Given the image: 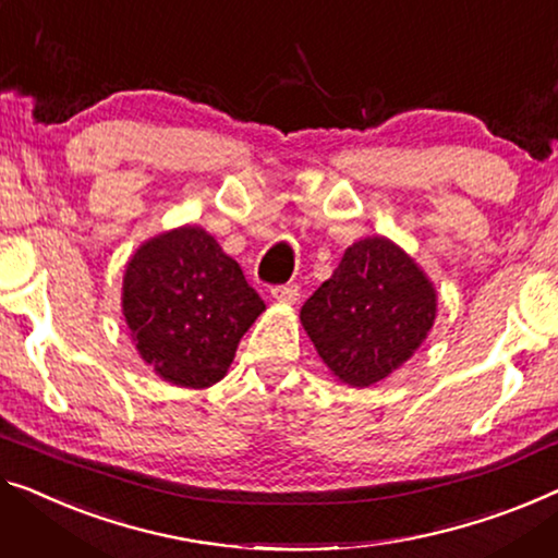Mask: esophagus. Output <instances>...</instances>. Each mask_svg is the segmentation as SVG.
I'll use <instances>...</instances> for the list:
<instances>
[{
    "label": "esophagus",
    "mask_w": 558,
    "mask_h": 558,
    "mask_svg": "<svg viewBox=\"0 0 558 558\" xmlns=\"http://www.w3.org/2000/svg\"><path fill=\"white\" fill-rule=\"evenodd\" d=\"M270 295L282 305H293V303H298V298H301V288H298L295 282H288V286L272 288Z\"/></svg>",
    "instance_id": "1"
}]
</instances>
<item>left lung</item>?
Wrapping results in <instances>:
<instances>
[{
    "instance_id": "obj_1",
    "label": "left lung",
    "mask_w": 558,
    "mask_h": 558,
    "mask_svg": "<svg viewBox=\"0 0 558 558\" xmlns=\"http://www.w3.org/2000/svg\"><path fill=\"white\" fill-rule=\"evenodd\" d=\"M434 320V282L411 255L380 235L348 247L301 311L323 363L353 388H368L401 368Z\"/></svg>"
}]
</instances>
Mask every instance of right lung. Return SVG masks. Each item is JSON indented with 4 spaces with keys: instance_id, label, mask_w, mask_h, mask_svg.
Instances as JSON below:
<instances>
[{
    "instance_id": "obj_1",
    "label": "right lung",
    "mask_w": 558,
    "mask_h": 558,
    "mask_svg": "<svg viewBox=\"0 0 558 558\" xmlns=\"http://www.w3.org/2000/svg\"><path fill=\"white\" fill-rule=\"evenodd\" d=\"M263 311L240 265L197 226L147 240L124 270L122 313L135 348L174 386L207 388L226 378L240 338Z\"/></svg>"
}]
</instances>
